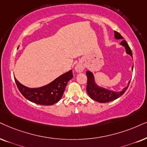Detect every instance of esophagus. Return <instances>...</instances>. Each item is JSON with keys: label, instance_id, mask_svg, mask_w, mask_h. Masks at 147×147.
<instances>
[{"label": "esophagus", "instance_id": "1", "mask_svg": "<svg viewBox=\"0 0 147 147\" xmlns=\"http://www.w3.org/2000/svg\"><path fill=\"white\" fill-rule=\"evenodd\" d=\"M75 69L76 72H81L84 70V66H83V65L81 64V63H78V64L75 66Z\"/></svg>", "mask_w": 147, "mask_h": 147}]
</instances>
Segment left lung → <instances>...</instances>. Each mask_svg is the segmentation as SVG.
Here are the masks:
<instances>
[{"label":"left lung","mask_w":147,"mask_h":147,"mask_svg":"<svg viewBox=\"0 0 147 147\" xmlns=\"http://www.w3.org/2000/svg\"><path fill=\"white\" fill-rule=\"evenodd\" d=\"M115 38L116 39L123 40L120 44L125 48L126 53L132 57L131 50L128 45L127 42L125 40H123V37L119 33L115 31ZM131 70H133V67L131 68ZM86 75L87 77V84L86 88L87 94L92 99L95 100V101L99 102L100 103L109 102H111L113 100L117 99L118 98H119L121 96H122L125 93L128 88L129 83H130V81H129L128 82L127 86L124 87L121 92H114V91L109 90L107 89L104 88V87L98 86L95 82V79H94V75H93L92 72L87 70L86 72Z\"/></svg>","instance_id":"obj_1"}]
</instances>
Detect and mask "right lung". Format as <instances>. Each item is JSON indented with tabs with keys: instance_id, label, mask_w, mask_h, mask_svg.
I'll return each mask as SVG.
<instances>
[{
	"instance_id": "right-lung-1",
	"label": "right lung",
	"mask_w": 147,
	"mask_h": 147,
	"mask_svg": "<svg viewBox=\"0 0 147 147\" xmlns=\"http://www.w3.org/2000/svg\"><path fill=\"white\" fill-rule=\"evenodd\" d=\"M72 70L60 75L49 84L38 88H29L21 84L16 78L18 90L29 101L37 105L49 106L57 103L62 97L68 81L72 79Z\"/></svg>"
}]
</instances>
